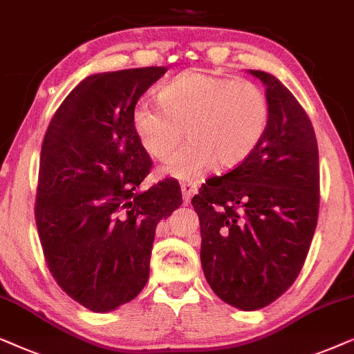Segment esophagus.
<instances>
[{
    "mask_svg": "<svg viewBox=\"0 0 354 354\" xmlns=\"http://www.w3.org/2000/svg\"><path fill=\"white\" fill-rule=\"evenodd\" d=\"M181 192H183V201H185V204L187 205L191 202L192 196H194L196 185H192V183H183Z\"/></svg>",
    "mask_w": 354,
    "mask_h": 354,
    "instance_id": "esophagus-1",
    "label": "esophagus"
}]
</instances>
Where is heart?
Masks as SVG:
<instances>
[{"label":"heart","instance_id":"obj_1","mask_svg":"<svg viewBox=\"0 0 354 354\" xmlns=\"http://www.w3.org/2000/svg\"><path fill=\"white\" fill-rule=\"evenodd\" d=\"M158 106L138 103L131 124L150 157L165 160L189 139L162 167L176 180L199 178L215 163L232 169L251 157L266 136L270 105L256 84L234 81L199 71H185L160 88Z\"/></svg>","mask_w":354,"mask_h":354}]
</instances>
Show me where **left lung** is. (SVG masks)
I'll return each instance as SVG.
<instances>
[{"label":"left lung","instance_id":"1","mask_svg":"<svg viewBox=\"0 0 354 354\" xmlns=\"http://www.w3.org/2000/svg\"><path fill=\"white\" fill-rule=\"evenodd\" d=\"M261 79L270 105L261 144L246 162L202 185L191 204L210 288L241 310L266 308L299 275L319 214V150L309 116L275 75Z\"/></svg>","mask_w":354,"mask_h":354}]
</instances>
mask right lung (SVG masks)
Returning <instances> with one entry per match:
<instances>
[{"label": "right lung", "instance_id": "obj_1", "mask_svg": "<svg viewBox=\"0 0 354 354\" xmlns=\"http://www.w3.org/2000/svg\"><path fill=\"white\" fill-rule=\"evenodd\" d=\"M165 66L88 75L64 98L40 153L35 221L51 275L93 313L149 280L155 228L183 204L174 180L139 191L152 162L131 113Z\"/></svg>", "mask_w": 354, "mask_h": 354}]
</instances>
